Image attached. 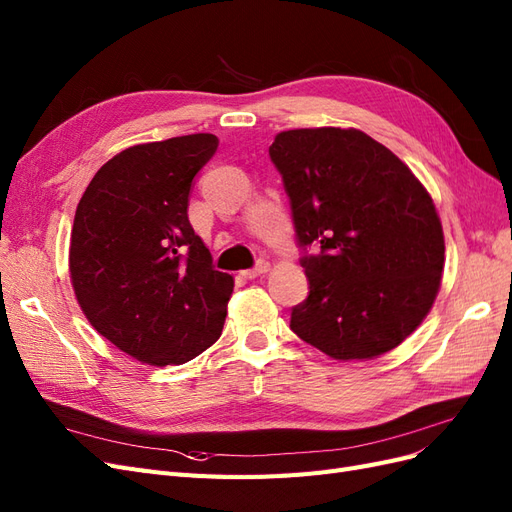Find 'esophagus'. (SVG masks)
<instances>
[{"label": "esophagus", "mask_w": 512, "mask_h": 512, "mask_svg": "<svg viewBox=\"0 0 512 512\" xmlns=\"http://www.w3.org/2000/svg\"><path fill=\"white\" fill-rule=\"evenodd\" d=\"M267 271H269V262L258 260L256 267L243 271V277H247V280H254V277H258V275H262V273H267Z\"/></svg>", "instance_id": "1"}]
</instances>
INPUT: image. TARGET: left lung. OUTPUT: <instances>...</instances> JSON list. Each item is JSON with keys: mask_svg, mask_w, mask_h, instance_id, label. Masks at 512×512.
<instances>
[{"mask_svg": "<svg viewBox=\"0 0 512 512\" xmlns=\"http://www.w3.org/2000/svg\"><path fill=\"white\" fill-rule=\"evenodd\" d=\"M269 156L309 282L290 329L339 361L397 348L440 288L444 235L431 196L391 149L354 128L280 132ZM312 244L318 255L306 252Z\"/></svg>", "mask_w": 512, "mask_h": 512, "instance_id": "8db88e82", "label": "left lung"}]
</instances>
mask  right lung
I'll use <instances>...</instances> for the list:
<instances>
[{"label": "right lung", "instance_id": "right-lung-1", "mask_svg": "<svg viewBox=\"0 0 512 512\" xmlns=\"http://www.w3.org/2000/svg\"><path fill=\"white\" fill-rule=\"evenodd\" d=\"M218 136L188 134L123 149L74 213L70 275L100 335L149 365H181L222 335L232 275L188 218L192 181Z\"/></svg>", "mask_w": 512, "mask_h": 512}]
</instances>
